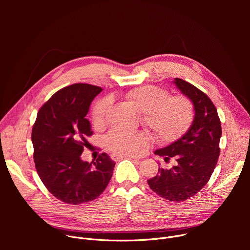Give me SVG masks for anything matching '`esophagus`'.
I'll list each match as a JSON object with an SVG mask.
<instances>
[{"label": "esophagus", "mask_w": 250, "mask_h": 250, "mask_svg": "<svg viewBox=\"0 0 250 250\" xmlns=\"http://www.w3.org/2000/svg\"><path fill=\"white\" fill-rule=\"evenodd\" d=\"M123 157H128V158H131V159H136L135 157H132V156H124V155H119V154H112L111 155V158L113 159V160H119V159H121V158H123ZM138 160V159H137Z\"/></svg>", "instance_id": "1"}]
</instances>
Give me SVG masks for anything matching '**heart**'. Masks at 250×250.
I'll use <instances>...</instances> for the list:
<instances>
[{"label": "heart", "instance_id": "obj_1", "mask_svg": "<svg viewBox=\"0 0 250 250\" xmlns=\"http://www.w3.org/2000/svg\"><path fill=\"white\" fill-rule=\"evenodd\" d=\"M125 98L142 114L144 125L157 141L172 142L180 138L194 120V104L183 95L170 97L169 93L154 86L138 87L128 91ZM110 108V100H99L91 117L94 126H102ZM149 144L145 132H128L113 129L104 137V146L122 155H137Z\"/></svg>", "mask_w": 250, "mask_h": 250}]
</instances>
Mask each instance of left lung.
<instances>
[{
    "label": "left lung",
    "mask_w": 250,
    "mask_h": 250,
    "mask_svg": "<svg viewBox=\"0 0 250 250\" xmlns=\"http://www.w3.org/2000/svg\"><path fill=\"white\" fill-rule=\"evenodd\" d=\"M194 104L195 117L188 131L155 154L167 162L175 159L170 169H158L147 180L150 189L161 198L183 202L196 195L208 182L220 156L222 125L210 99L194 85L175 78L173 82Z\"/></svg>",
    "instance_id": "8db88e82"
}]
</instances>
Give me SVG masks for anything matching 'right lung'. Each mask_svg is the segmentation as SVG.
I'll use <instances>...</instances> for the list:
<instances>
[{"label": "right lung", "mask_w": 250, "mask_h": 250, "mask_svg": "<svg viewBox=\"0 0 250 250\" xmlns=\"http://www.w3.org/2000/svg\"><path fill=\"white\" fill-rule=\"evenodd\" d=\"M102 88L77 83L56 92L38 113L32 127L33 159L41 180L58 200L80 205L97 199L108 186L115 162L102 153L96 162L81 159L93 134L86 119Z\"/></svg>", "instance_id": "add662e5"}]
</instances>
